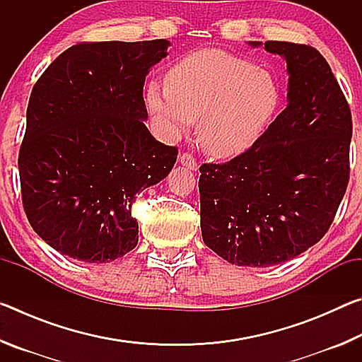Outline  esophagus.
Segmentation results:
<instances>
[{
  "label": "esophagus",
  "mask_w": 362,
  "mask_h": 362,
  "mask_svg": "<svg viewBox=\"0 0 362 362\" xmlns=\"http://www.w3.org/2000/svg\"><path fill=\"white\" fill-rule=\"evenodd\" d=\"M179 163L182 164V166H185L192 170L198 169V161H196L193 155H189V153H182V155L179 156Z\"/></svg>",
  "instance_id": "34e87169"
}]
</instances>
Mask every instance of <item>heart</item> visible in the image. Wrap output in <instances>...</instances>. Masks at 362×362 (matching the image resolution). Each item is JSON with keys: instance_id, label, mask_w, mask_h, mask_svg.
Here are the masks:
<instances>
[{"instance_id": "b5f03b06", "label": "heart", "mask_w": 362, "mask_h": 362, "mask_svg": "<svg viewBox=\"0 0 362 362\" xmlns=\"http://www.w3.org/2000/svg\"><path fill=\"white\" fill-rule=\"evenodd\" d=\"M276 84L267 71L220 49L182 57L166 84L150 81L145 105L159 134L173 140L196 119V136L214 158H235L252 146L278 107Z\"/></svg>"}]
</instances>
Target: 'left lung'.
Here are the masks:
<instances>
[{"label": "left lung", "instance_id": "left-lung-1", "mask_svg": "<svg viewBox=\"0 0 362 362\" xmlns=\"http://www.w3.org/2000/svg\"><path fill=\"white\" fill-rule=\"evenodd\" d=\"M263 46L286 59L287 107L243 155L199 168L203 241L238 267L278 265L316 244L350 180L351 112L326 59L296 42Z\"/></svg>", "mask_w": 362, "mask_h": 362}]
</instances>
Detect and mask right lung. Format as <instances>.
I'll return each instance as SVG.
<instances>
[{
    "label": "right lung",
    "mask_w": 362,
    "mask_h": 362,
    "mask_svg": "<svg viewBox=\"0 0 362 362\" xmlns=\"http://www.w3.org/2000/svg\"><path fill=\"white\" fill-rule=\"evenodd\" d=\"M168 40L71 46L33 86L19 153L22 203L42 241L86 263L137 246L136 194L173 170L177 148L146 129L145 76Z\"/></svg>",
    "instance_id": "add662e5"
}]
</instances>
